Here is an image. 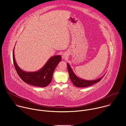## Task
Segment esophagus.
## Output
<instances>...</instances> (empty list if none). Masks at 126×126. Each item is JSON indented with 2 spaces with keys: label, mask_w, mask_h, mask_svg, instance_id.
I'll list each match as a JSON object with an SVG mask.
<instances>
[{
  "label": "esophagus",
  "mask_w": 126,
  "mask_h": 126,
  "mask_svg": "<svg viewBox=\"0 0 126 126\" xmlns=\"http://www.w3.org/2000/svg\"><path fill=\"white\" fill-rule=\"evenodd\" d=\"M67 57H68V55L66 54H65V53L63 54V55H62V58L63 59H66Z\"/></svg>",
  "instance_id": "34e87169"
}]
</instances>
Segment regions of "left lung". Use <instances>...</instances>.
Returning <instances> with one entry per match:
<instances>
[{
	"label": "left lung",
	"mask_w": 126,
	"mask_h": 126,
	"mask_svg": "<svg viewBox=\"0 0 126 126\" xmlns=\"http://www.w3.org/2000/svg\"><path fill=\"white\" fill-rule=\"evenodd\" d=\"M67 68L68 70V72L69 74V76L70 78L72 81V82L73 83V84L76 87H89L90 86L98 82H99L103 77L102 76V77L96 79L94 80H91V81H87V80H84L83 79H81L78 77H77L74 73L73 72V71L72 69H71L70 66L67 63Z\"/></svg>",
	"instance_id": "1"
}]
</instances>
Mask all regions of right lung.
Returning a JSON list of instances; mask_svg holds the SVG:
<instances>
[{
  "label": "right lung",
  "mask_w": 126,
  "mask_h": 126,
  "mask_svg": "<svg viewBox=\"0 0 126 126\" xmlns=\"http://www.w3.org/2000/svg\"><path fill=\"white\" fill-rule=\"evenodd\" d=\"M13 51V61L18 75L25 83L35 86L45 87L52 81L53 74L56 67L61 61L60 55L54 56L49 59L44 66L40 70L34 72H26L17 66Z\"/></svg>",
  "instance_id": "right-lung-1"
}]
</instances>
